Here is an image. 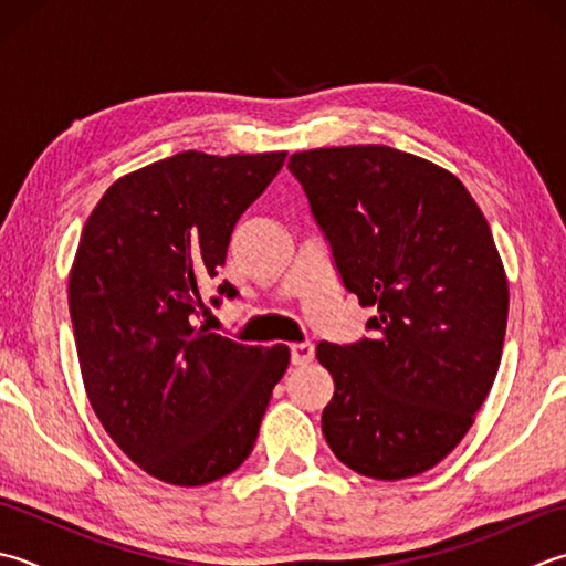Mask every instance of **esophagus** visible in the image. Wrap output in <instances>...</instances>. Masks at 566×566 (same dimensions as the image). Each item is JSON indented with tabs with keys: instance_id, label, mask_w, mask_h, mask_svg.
Returning <instances> with one entry per match:
<instances>
[{
	"instance_id": "obj_1",
	"label": "esophagus",
	"mask_w": 566,
	"mask_h": 566,
	"mask_svg": "<svg viewBox=\"0 0 566 566\" xmlns=\"http://www.w3.org/2000/svg\"><path fill=\"white\" fill-rule=\"evenodd\" d=\"M292 350V363L294 365H308L314 360V346L312 343H294Z\"/></svg>"
}]
</instances>
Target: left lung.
<instances>
[{
  "instance_id": "1",
  "label": "left lung",
  "mask_w": 566,
  "mask_h": 566,
  "mask_svg": "<svg viewBox=\"0 0 566 566\" xmlns=\"http://www.w3.org/2000/svg\"><path fill=\"white\" fill-rule=\"evenodd\" d=\"M343 286L378 306L370 338L321 340L334 378L321 429L360 475L424 473L467 437L501 365L507 280L491 228L457 176L382 144L296 151Z\"/></svg>"
}]
</instances>
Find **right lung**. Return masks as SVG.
Here are the masks:
<instances>
[{
  "mask_svg": "<svg viewBox=\"0 0 566 566\" xmlns=\"http://www.w3.org/2000/svg\"><path fill=\"white\" fill-rule=\"evenodd\" d=\"M284 159L181 151L154 161L107 188L77 242L69 306L87 400L115 444L164 483L235 471L290 365L282 343L242 346L198 326L203 284ZM218 294L238 290L223 282Z\"/></svg>",
  "mask_w": 566,
  "mask_h": 566,
  "instance_id": "1",
  "label": "right lung"
}]
</instances>
